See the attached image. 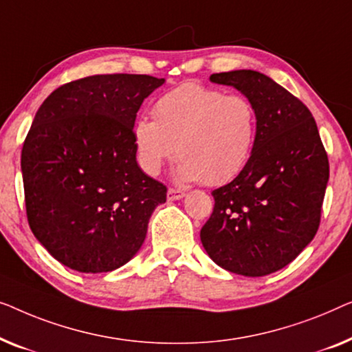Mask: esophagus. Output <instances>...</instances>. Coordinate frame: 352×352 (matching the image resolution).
Listing matches in <instances>:
<instances>
[{
	"mask_svg": "<svg viewBox=\"0 0 352 352\" xmlns=\"http://www.w3.org/2000/svg\"><path fill=\"white\" fill-rule=\"evenodd\" d=\"M182 197H185V191L175 190V188H169L167 190V201H178Z\"/></svg>",
	"mask_w": 352,
	"mask_h": 352,
	"instance_id": "esophagus-1",
	"label": "esophagus"
}]
</instances>
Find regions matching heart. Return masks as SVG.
Listing matches in <instances>:
<instances>
[{
    "mask_svg": "<svg viewBox=\"0 0 352 352\" xmlns=\"http://www.w3.org/2000/svg\"><path fill=\"white\" fill-rule=\"evenodd\" d=\"M153 115L132 129L137 162L148 175L160 174L177 151L178 180L221 185L239 174L254 150L256 113L242 96L188 82L157 98Z\"/></svg>",
    "mask_w": 352,
    "mask_h": 352,
    "instance_id": "obj_1",
    "label": "heart"
}]
</instances>
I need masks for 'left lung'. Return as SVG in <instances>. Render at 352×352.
I'll list each match as a JSON object with an SVG mask.
<instances>
[{
	"instance_id": "left-lung-1",
	"label": "left lung",
	"mask_w": 352,
	"mask_h": 352,
	"mask_svg": "<svg viewBox=\"0 0 352 352\" xmlns=\"http://www.w3.org/2000/svg\"><path fill=\"white\" fill-rule=\"evenodd\" d=\"M247 97L256 113L252 155L234 180L212 191L201 230L207 255L230 273L260 277L294 261L313 241L329 160L311 111L270 76L232 70L210 76Z\"/></svg>"
}]
</instances>
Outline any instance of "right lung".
I'll return each mask as SVG.
<instances>
[{
	"instance_id": "1",
	"label": "right lung",
	"mask_w": 352,
	"mask_h": 352,
	"mask_svg": "<svg viewBox=\"0 0 352 352\" xmlns=\"http://www.w3.org/2000/svg\"><path fill=\"white\" fill-rule=\"evenodd\" d=\"M166 79L96 75L56 89L22 148L28 223L57 261L108 273L140 250L167 188L137 164V111Z\"/></svg>"
}]
</instances>
